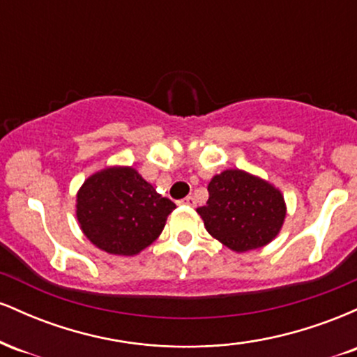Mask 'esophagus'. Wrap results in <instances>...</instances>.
I'll list each match as a JSON object with an SVG mask.
<instances>
[{
    "instance_id": "esophagus-1",
    "label": "esophagus",
    "mask_w": 357,
    "mask_h": 357,
    "mask_svg": "<svg viewBox=\"0 0 357 357\" xmlns=\"http://www.w3.org/2000/svg\"><path fill=\"white\" fill-rule=\"evenodd\" d=\"M179 204H186V206H195L196 202H195V198H192V196H186V198L179 202Z\"/></svg>"
}]
</instances>
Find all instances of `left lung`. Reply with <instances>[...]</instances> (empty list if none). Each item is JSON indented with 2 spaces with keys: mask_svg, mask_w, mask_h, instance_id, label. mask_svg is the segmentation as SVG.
<instances>
[{
  "mask_svg": "<svg viewBox=\"0 0 357 357\" xmlns=\"http://www.w3.org/2000/svg\"><path fill=\"white\" fill-rule=\"evenodd\" d=\"M208 202L198 211L208 233L235 252L267 245L280 231L285 203L280 191L264 179L228 169L208 184Z\"/></svg>",
  "mask_w": 357,
  "mask_h": 357,
  "instance_id": "1",
  "label": "left lung"
}]
</instances>
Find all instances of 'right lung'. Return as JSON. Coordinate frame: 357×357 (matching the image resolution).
<instances>
[{
    "mask_svg": "<svg viewBox=\"0 0 357 357\" xmlns=\"http://www.w3.org/2000/svg\"><path fill=\"white\" fill-rule=\"evenodd\" d=\"M174 208L132 167L96 173L77 195L82 231L96 247L114 255H136L149 247Z\"/></svg>",
    "mask_w": 357,
    "mask_h": 357,
    "instance_id": "right-lung-1",
    "label": "right lung"
}]
</instances>
